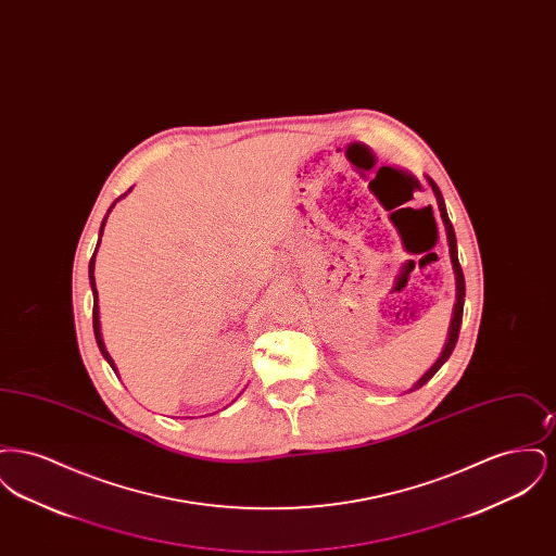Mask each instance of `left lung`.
<instances>
[{
  "label": "left lung",
  "instance_id": "obj_1",
  "mask_svg": "<svg viewBox=\"0 0 556 556\" xmlns=\"http://www.w3.org/2000/svg\"><path fill=\"white\" fill-rule=\"evenodd\" d=\"M427 184L431 186L433 193H435L438 208H440V216H442L444 227H446V238H448L450 245V261H452L454 279H456V302H454L452 320H450L448 338H446V344L442 348L440 358H438L429 369L425 370L424 375H421V379H419L410 390H406L404 394H408V392H415V390L424 388L425 383H427V381H429V379L440 370V367L448 361L450 354H452V350H454V345H456V340H458V331H460V323H463V306H465V277H463V268L458 265V252H456V236H454V227H452V223H450L448 212H446V204H444V198H442L440 187L435 186V184H433V179H429V177H427Z\"/></svg>",
  "mask_w": 556,
  "mask_h": 556
}]
</instances>
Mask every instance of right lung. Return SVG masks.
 I'll return each mask as SVG.
<instances>
[{"mask_svg": "<svg viewBox=\"0 0 556 556\" xmlns=\"http://www.w3.org/2000/svg\"><path fill=\"white\" fill-rule=\"evenodd\" d=\"M129 191H131V189H129ZM129 191H127V193H129ZM127 193H123L121 198H125ZM121 198H116V200L112 202V206L108 208V214H110V211L114 208V204H116ZM108 214L104 216V220H102V227H100V239H98L96 252H93V256H91V261H89V283H91V291H93V333H96V342H98V348H100L102 356L106 358L108 365L112 367L114 372H118V370H116V365H114V361H112V356L108 354L106 345H104V338H102V329H100V306H98V290H96V277H93V268H96V254H98V248H100V241H102V233H104V227H106Z\"/></svg>", "mask_w": 556, "mask_h": 556, "instance_id": "obj_1", "label": "right lung"}]
</instances>
